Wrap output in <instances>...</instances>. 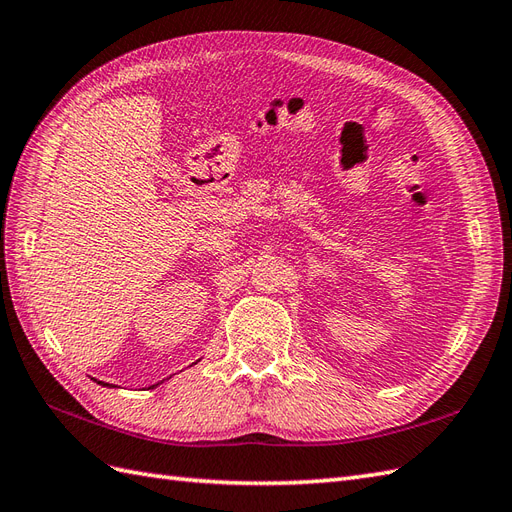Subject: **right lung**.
<instances>
[{
  "label": "right lung",
  "mask_w": 512,
  "mask_h": 512,
  "mask_svg": "<svg viewBox=\"0 0 512 512\" xmlns=\"http://www.w3.org/2000/svg\"><path fill=\"white\" fill-rule=\"evenodd\" d=\"M99 383H101V381H99ZM106 385H108V383H106ZM157 385H160V383H157ZM157 385H153V387H157Z\"/></svg>",
  "instance_id": "1"
}]
</instances>
